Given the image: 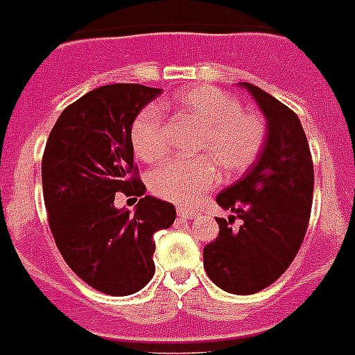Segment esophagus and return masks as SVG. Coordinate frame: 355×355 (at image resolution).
<instances>
[{"label":"esophagus","mask_w":355,"mask_h":355,"mask_svg":"<svg viewBox=\"0 0 355 355\" xmlns=\"http://www.w3.org/2000/svg\"><path fill=\"white\" fill-rule=\"evenodd\" d=\"M178 216L183 218V220H192V218L198 216V211H192V209H185V207H180V209H178Z\"/></svg>","instance_id":"1"}]
</instances>
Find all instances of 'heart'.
<instances>
[{"label": "heart", "instance_id": "heart-1", "mask_svg": "<svg viewBox=\"0 0 355 355\" xmlns=\"http://www.w3.org/2000/svg\"><path fill=\"white\" fill-rule=\"evenodd\" d=\"M178 113L201 124L194 159H172L148 175L150 191L163 200L192 205L216 185L220 170L240 174L251 166L266 143V121L258 113L243 112L236 97L212 86L178 93L172 101ZM163 115L155 106L137 113L130 130L133 152L139 159L154 161L164 152Z\"/></svg>", "mask_w": 355, "mask_h": 355}]
</instances>
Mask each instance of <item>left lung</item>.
Segmentation results:
<instances>
[{"label":"left lung","instance_id":"obj_1","mask_svg":"<svg viewBox=\"0 0 355 355\" xmlns=\"http://www.w3.org/2000/svg\"><path fill=\"white\" fill-rule=\"evenodd\" d=\"M268 119L257 161L216 196L232 212L216 218L220 232L203 249L209 279L223 291L251 295L290 268L304 240L313 200V161L299 117L260 87L242 82ZM234 219L240 227H232Z\"/></svg>","mask_w":355,"mask_h":355}]
</instances>
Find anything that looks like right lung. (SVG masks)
Segmentation results:
<instances>
[{
    "label": "right lung",
    "mask_w": 355,
    "mask_h": 355,
    "mask_svg": "<svg viewBox=\"0 0 355 355\" xmlns=\"http://www.w3.org/2000/svg\"><path fill=\"white\" fill-rule=\"evenodd\" d=\"M161 89L110 84L65 107L42 157V185L56 248L86 284L124 297L154 277V234L168 229L175 209L144 196L136 212L112 205L117 191L143 195L133 164V119Z\"/></svg>",
    "instance_id": "1"
}]
</instances>
